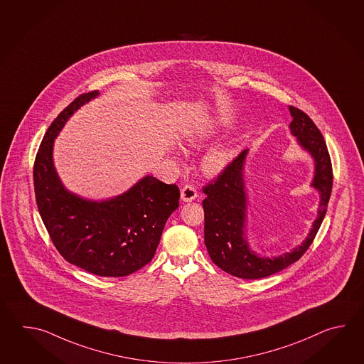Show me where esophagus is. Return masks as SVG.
Wrapping results in <instances>:
<instances>
[{
  "instance_id": "1",
  "label": "esophagus",
  "mask_w": 364,
  "mask_h": 364,
  "mask_svg": "<svg viewBox=\"0 0 364 364\" xmlns=\"http://www.w3.org/2000/svg\"><path fill=\"white\" fill-rule=\"evenodd\" d=\"M196 196H198L196 190L191 185H186L182 188V191H181V199H182V201H185V203L195 200Z\"/></svg>"
}]
</instances>
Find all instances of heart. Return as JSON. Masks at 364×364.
Instances as JSON below:
<instances>
[{
    "label": "heart",
    "instance_id": "b5f03b06",
    "mask_svg": "<svg viewBox=\"0 0 364 364\" xmlns=\"http://www.w3.org/2000/svg\"><path fill=\"white\" fill-rule=\"evenodd\" d=\"M224 124V119H215V121H209L207 124H201L200 127L190 132L188 141L191 144H199L201 141L210 138L213 134H216L218 129ZM232 157H234V151L230 148H221V149L212 151L210 154L204 157L203 169L208 174H218L230 164Z\"/></svg>",
    "mask_w": 364,
    "mask_h": 364
}]
</instances>
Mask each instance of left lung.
<instances>
[{
  "label": "left lung",
  "mask_w": 364,
  "mask_h": 364,
  "mask_svg": "<svg viewBox=\"0 0 364 364\" xmlns=\"http://www.w3.org/2000/svg\"><path fill=\"white\" fill-rule=\"evenodd\" d=\"M291 122L290 134L314 161L311 187L315 188L320 201L316 218L304 240L289 252L277 256H262L250 246L247 237L248 196L245 169L248 151L245 149L215 183L204 187V242L212 262L226 273L238 279L268 277L295 263L309 250L324 220L332 193V163L321 132L302 110L289 107Z\"/></svg>",
  "instance_id": "1"
}]
</instances>
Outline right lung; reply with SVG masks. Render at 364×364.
<instances>
[{"label":"right lung","mask_w":364,"mask_h":364,"mask_svg":"<svg viewBox=\"0 0 364 364\" xmlns=\"http://www.w3.org/2000/svg\"><path fill=\"white\" fill-rule=\"evenodd\" d=\"M97 96L99 91L79 96L49 126L33 165V186L40 216L58 252L96 276L124 277L155 256L164 226L178 208L179 190L149 174L124 193L101 200L66 188L55 171V138L77 109Z\"/></svg>","instance_id":"add662e5"}]
</instances>
